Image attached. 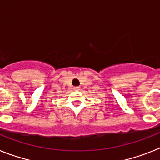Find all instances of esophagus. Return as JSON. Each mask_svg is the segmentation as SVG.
I'll use <instances>...</instances> for the list:
<instances>
[{
  "label": "esophagus",
  "mask_w": 160,
  "mask_h": 160,
  "mask_svg": "<svg viewBox=\"0 0 160 160\" xmlns=\"http://www.w3.org/2000/svg\"><path fill=\"white\" fill-rule=\"evenodd\" d=\"M74 90H79V87H74Z\"/></svg>",
  "instance_id": "1"
}]
</instances>
